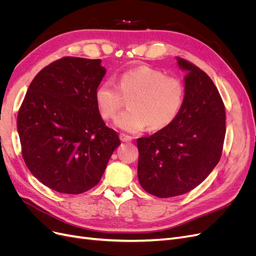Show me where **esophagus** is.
Wrapping results in <instances>:
<instances>
[{
    "mask_svg": "<svg viewBox=\"0 0 256 256\" xmlns=\"http://www.w3.org/2000/svg\"><path fill=\"white\" fill-rule=\"evenodd\" d=\"M120 140H122V142H129V141L132 140V138H131V136H128V134H120Z\"/></svg>",
    "mask_w": 256,
    "mask_h": 256,
    "instance_id": "1",
    "label": "esophagus"
}]
</instances>
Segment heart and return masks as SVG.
Returning <instances> with one entry per match:
<instances>
[{
	"instance_id": "heart-1",
	"label": "heart",
	"mask_w": 256,
	"mask_h": 256,
	"mask_svg": "<svg viewBox=\"0 0 256 256\" xmlns=\"http://www.w3.org/2000/svg\"><path fill=\"white\" fill-rule=\"evenodd\" d=\"M95 102L104 120H111L131 98L130 109L115 118V125L128 132H138L147 125L152 130L166 128L175 120L184 102L186 86L178 76L148 66L122 72L118 86L112 80L95 90Z\"/></svg>"
}]
</instances>
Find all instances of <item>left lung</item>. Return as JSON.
I'll return each instance as SVG.
<instances>
[{
	"instance_id": "left-lung-1",
	"label": "left lung",
	"mask_w": 256,
	"mask_h": 256,
	"mask_svg": "<svg viewBox=\"0 0 256 256\" xmlns=\"http://www.w3.org/2000/svg\"><path fill=\"white\" fill-rule=\"evenodd\" d=\"M188 72L180 114L166 128L138 138V177L157 198L182 196L194 189L218 164L226 138V106L206 72L176 58Z\"/></svg>"
}]
</instances>
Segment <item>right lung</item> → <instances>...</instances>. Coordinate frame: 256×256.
<instances>
[{"mask_svg": "<svg viewBox=\"0 0 256 256\" xmlns=\"http://www.w3.org/2000/svg\"><path fill=\"white\" fill-rule=\"evenodd\" d=\"M102 60L65 56L30 82L17 118L28 168L50 189L80 194L102 180L120 144L95 102L106 69Z\"/></svg>", "mask_w": 256, "mask_h": 256, "instance_id": "obj_1", "label": "right lung"}]
</instances>
